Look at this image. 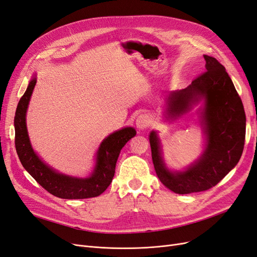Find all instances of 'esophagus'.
Wrapping results in <instances>:
<instances>
[{
    "label": "esophagus",
    "mask_w": 257,
    "mask_h": 257,
    "mask_svg": "<svg viewBox=\"0 0 257 257\" xmlns=\"http://www.w3.org/2000/svg\"><path fill=\"white\" fill-rule=\"evenodd\" d=\"M150 123V119L148 117V115L146 114H141L140 116H138L137 120H136V125L140 130H143L145 128H147Z\"/></svg>",
    "instance_id": "esophagus-1"
}]
</instances>
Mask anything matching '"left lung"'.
Masks as SVG:
<instances>
[{
  "mask_svg": "<svg viewBox=\"0 0 257 257\" xmlns=\"http://www.w3.org/2000/svg\"><path fill=\"white\" fill-rule=\"evenodd\" d=\"M205 72L187 88L173 91L168 111L181 115L204 99L202 117L207 144L204 154L184 172H170L161 157L156 132L149 137L156 173L168 189L186 195L207 191L229 174L242 155L245 138L243 104L224 66L214 57L204 55Z\"/></svg>",
  "mask_w": 257,
  "mask_h": 257,
  "instance_id": "8db88e82",
  "label": "left lung"
}]
</instances>
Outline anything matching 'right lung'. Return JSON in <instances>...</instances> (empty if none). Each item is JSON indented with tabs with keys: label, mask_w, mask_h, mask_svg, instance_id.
<instances>
[{
	"label": "right lung",
	"mask_w": 257,
	"mask_h": 257,
	"mask_svg": "<svg viewBox=\"0 0 257 257\" xmlns=\"http://www.w3.org/2000/svg\"><path fill=\"white\" fill-rule=\"evenodd\" d=\"M37 80L34 78L19 100L15 116V145L19 159L30 175L50 194L63 199H85L102 194L115 173L116 161L121 148L137 132L132 127L123 128L102 141L97 151L93 174L85 179L73 178L55 172L38 158L28 139L25 114Z\"/></svg>",
	"instance_id": "1"
}]
</instances>
